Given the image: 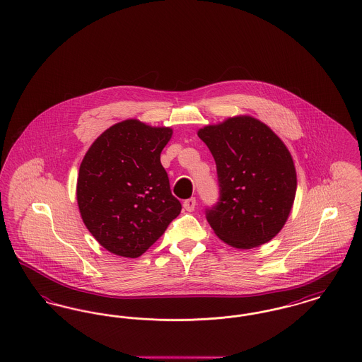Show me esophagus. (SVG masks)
Masks as SVG:
<instances>
[{"label":"esophagus","instance_id":"esophagus-1","mask_svg":"<svg viewBox=\"0 0 362 362\" xmlns=\"http://www.w3.org/2000/svg\"><path fill=\"white\" fill-rule=\"evenodd\" d=\"M195 205H197L195 198H189V199H186V201L183 202V207H185L187 211H192V210L195 209Z\"/></svg>","mask_w":362,"mask_h":362}]
</instances>
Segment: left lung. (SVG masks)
I'll return each instance as SVG.
<instances>
[{
  "label": "left lung",
  "instance_id": "1",
  "mask_svg": "<svg viewBox=\"0 0 362 362\" xmlns=\"http://www.w3.org/2000/svg\"><path fill=\"white\" fill-rule=\"evenodd\" d=\"M217 167L218 201L207 223L226 244L250 250L272 240L292 210L297 179L284 142L251 117L229 118L198 132Z\"/></svg>",
  "mask_w": 362,
  "mask_h": 362
}]
</instances>
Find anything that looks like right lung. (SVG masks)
Returning a JSON list of instances; mask_svg holds the SVG:
<instances>
[{"label": "right lung", "mask_w": 362, "mask_h": 362, "mask_svg": "<svg viewBox=\"0 0 362 362\" xmlns=\"http://www.w3.org/2000/svg\"><path fill=\"white\" fill-rule=\"evenodd\" d=\"M170 127L136 119L98 138L80 165L77 202L92 236L110 252L141 257L182 210L160 161Z\"/></svg>", "instance_id": "add662e5"}]
</instances>
